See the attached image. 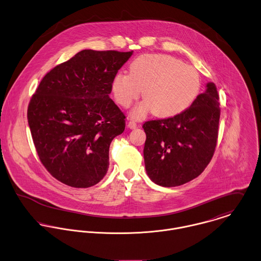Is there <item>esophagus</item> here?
Segmentation results:
<instances>
[{
  "label": "esophagus",
  "mask_w": 261,
  "mask_h": 261,
  "mask_svg": "<svg viewBox=\"0 0 261 261\" xmlns=\"http://www.w3.org/2000/svg\"><path fill=\"white\" fill-rule=\"evenodd\" d=\"M137 127V124L134 121H129L128 122V128L130 129H135Z\"/></svg>",
  "instance_id": "34e87169"
}]
</instances>
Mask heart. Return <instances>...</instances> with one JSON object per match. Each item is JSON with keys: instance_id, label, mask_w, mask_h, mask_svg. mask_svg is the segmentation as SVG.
Masks as SVG:
<instances>
[{"instance_id": "heart-1", "label": "heart", "mask_w": 261, "mask_h": 261, "mask_svg": "<svg viewBox=\"0 0 261 261\" xmlns=\"http://www.w3.org/2000/svg\"><path fill=\"white\" fill-rule=\"evenodd\" d=\"M201 81L197 70L168 55L148 54L136 58L129 74L118 73L111 84L118 105L127 109L141 95L145 99L132 115L141 118L149 112L163 119L188 110L199 94Z\"/></svg>"}]
</instances>
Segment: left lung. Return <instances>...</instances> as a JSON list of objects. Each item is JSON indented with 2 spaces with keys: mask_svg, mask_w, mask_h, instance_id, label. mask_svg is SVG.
Returning <instances> with one entry per match:
<instances>
[{
  "mask_svg": "<svg viewBox=\"0 0 261 261\" xmlns=\"http://www.w3.org/2000/svg\"><path fill=\"white\" fill-rule=\"evenodd\" d=\"M219 98L216 84L210 82L184 113L143 124L144 164L152 182L163 187L180 186L204 171L218 141Z\"/></svg>",
  "mask_w": 261,
  "mask_h": 261,
  "instance_id": "1",
  "label": "left lung"
}]
</instances>
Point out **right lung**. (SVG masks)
Listing matches in <instances>:
<instances>
[{
    "mask_svg": "<svg viewBox=\"0 0 261 261\" xmlns=\"http://www.w3.org/2000/svg\"><path fill=\"white\" fill-rule=\"evenodd\" d=\"M132 54L83 49L40 81L28 125L41 164L58 181L88 188L106 176L110 144L126 118L109 96L111 84Z\"/></svg>",
    "mask_w": 261,
    "mask_h": 261,
    "instance_id": "right-lung-1",
    "label": "right lung"
}]
</instances>
